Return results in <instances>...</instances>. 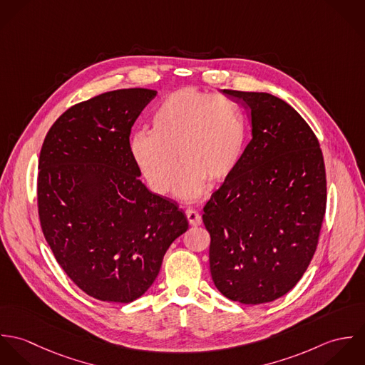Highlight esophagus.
<instances>
[{
	"instance_id": "esophagus-1",
	"label": "esophagus",
	"mask_w": 365,
	"mask_h": 365,
	"mask_svg": "<svg viewBox=\"0 0 365 365\" xmlns=\"http://www.w3.org/2000/svg\"><path fill=\"white\" fill-rule=\"evenodd\" d=\"M187 217H188V222L192 225V226H200L202 223V216L195 210V209H187L185 212Z\"/></svg>"
}]
</instances>
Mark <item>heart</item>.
<instances>
[{
	"instance_id": "heart-1",
	"label": "heart",
	"mask_w": 365,
	"mask_h": 365,
	"mask_svg": "<svg viewBox=\"0 0 365 365\" xmlns=\"http://www.w3.org/2000/svg\"><path fill=\"white\" fill-rule=\"evenodd\" d=\"M246 119L232 98L182 88L167 96L152 116V132L130 139V155L156 194L174 192L182 201L197 200L208 180L223 181L236 168L246 145Z\"/></svg>"
}]
</instances>
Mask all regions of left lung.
Segmentation results:
<instances>
[{"instance_id": "1", "label": "left lung", "mask_w": 365, "mask_h": 365, "mask_svg": "<svg viewBox=\"0 0 365 365\" xmlns=\"http://www.w3.org/2000/svg\"><path fill=\"white\" fill-rule=\"evenodd\" d=\"M252 118V140L204 208L209 267L226 298L278 299L312 260L326 210L319 142L304 118L267 93L223 90Z\"/></svg>"}]
</instances>
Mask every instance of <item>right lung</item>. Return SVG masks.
<instances>
[{
	"instance_id": "obj_1",
	"label": "right lung",
	"mask_w": 365,
	"mask_h": 365,
	"mask_svg": "<svg viewBox=\"0 0 365 365\" xmlns=\"http://www.w3.org/2000/svg\"><path fill=\"white\" fill-rule=\"evenodd\" d=\"M156 96L125 88L74 105L53 123L41 150L45 239L71 281L104 302L140 298L188 229L182 209L140 181L130 155L132 126Z\"/></svg>"
}]
</instances>
